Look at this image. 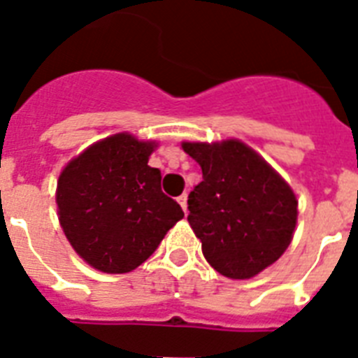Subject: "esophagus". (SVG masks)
Segmentation results:
<instances>
[{
    "mask_svg": "<svg viewBox=\"0 0 358 358\" xmlns=\"http://www.w3.org/2000/svg\"><path fill=\"white\" fill-rule=\"evenodd\" d=\"M178 203L182 206V209H184L185 213H187V194H180L178 196Z\"/></svg>",
    "mask_w": 358,
    "mask_h": 358,
    "instance_id": "obj_1",
    "label": "esophagus"
}]
</instances>
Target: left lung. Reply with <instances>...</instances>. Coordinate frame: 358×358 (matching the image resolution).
Listing matches in <instances>:
<instances>
[{"label":"left lung","instance_id":"1","mask_svg":"<svg viewBox=\"0 0 358 358\" xmlns=\"http://www.w3.org/2000/svg\"><path fill=\"white\" fill-rule=\"evenodd\" d=\"M202 167L189 194L187 220L206 260L220 275L245 280L276 262L291 244L296 196L262 156L240 140L184 142Z\"/></svg>","mask_w":358,"mask_h":358}]
</instances>
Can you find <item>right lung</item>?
<instances>
[{
	"mask_svg": "<svg viewBox=\"0 0 358 358\" xmlns=\"http://www.w3.org/2000/svg\"><path fill=\"white\" fill-rule=\"evenodd\" d=\"M156 142L129 133L92 143L62 171L56 203L62 229L80 257L103 273H129L151 257L184 218L147 165Z\"/></svg>",
	"mask_w": 358,
	"mask_h": 358,
	"instance_id": "add662e5",
	"label": "right lung"
}]
</instances>
